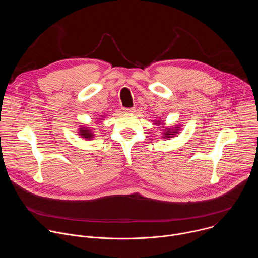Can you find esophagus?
<instances>
[{
  "label": "esophagus",
  "instance_id": "esophagus-1",
  "mask_svg": "<svg viewBox=\"0 0 258 258\" xmlns=\"http://www.w3.org/2000/svg\"><path fill=\"white\" fill-rule=\"evenodd\" d=\"M123 110H124V112H135V107H133V108H123Z\"/></svg>",
  "mask_w": 258,
  "mask_h": 258
}]
</instances>
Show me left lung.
Instances as JSON below:
<instances>
[{
	"label": "left lung",
	"mask_w": 258,
	"mask_h": 258,
	"mask_svg": "<svg viewBox=\"0 0 258 258\" xmlns=\"http://www.w3.org/2000/svg\"><path fill=\"white\" fill-rule=\"evenodd\" d=\"M159 121H157V123H158ZM156 124V123H155ZM176 133V131H173V132H170V130H168V131H166L165 133H164V136L165 137H163V138H169V136H171V135H174Z\"/></svg>",
	"instance_id": "left-lung-1"
}]
</instances>
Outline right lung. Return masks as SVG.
<instances>
[{"instance_id":"add662e5","label":"right lung","mask_w":258,"mask_h":258,"mask_svg":"<svg viewBox=\"0 0 258 258\" xmlns=\"http://www.w3.org/2000/svg\"><path fill=\"white\" fill-rule=\"evenodd\" d=\"M81 136H83V138L87 139V140H90L91 138H93V133L91 132V130H89L88 127H83L81 128V133H80Z\"/></svg>"}]
</instances>
